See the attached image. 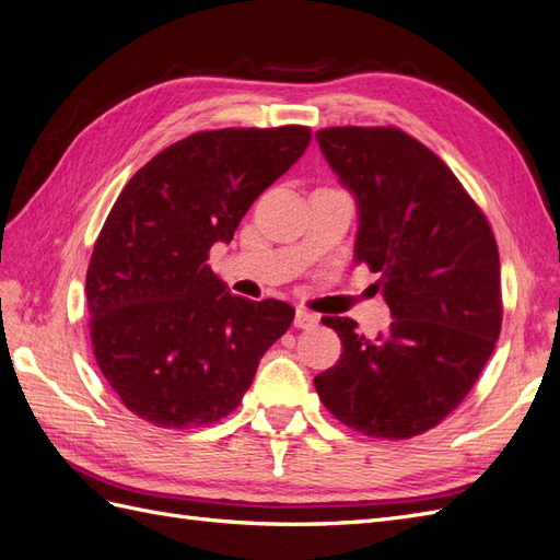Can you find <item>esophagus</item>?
<instances>
[{"mask_svg":"<svg viewBox=\"0 0 560 560\" xmlns=\"http://www.w3.org/2000/svg\"><path fill=\"white\" fill-rule=\"evenodd\" d=\"M317 324H319L317 314H312V312H307V310H298V312H295V326H298V328H314Z\"/></svg>","mask_w":560,"mask_h":560,"instance_id":"obj_1","label":"esophagus"}]
</instances>
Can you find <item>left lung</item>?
Returning <instances> with one entry per match:
<instances>
[{"label":"left lung","instance_id":"8db88e82","mask_svg":"<svg viewBox=\"0 0 560 560\" xmlns=\"http://www.w3.org/2000/svg\"><path fill=\"white\" fill-rule=\"evenodd\" d=\"M319 149L360 212L354 260L378 271L393 322L376 338L324 317L340 360L314 378L324 407L371 438L438 425L476 385L501 331L497 241L454 172L397 127H326Z\"/></svg>","mask_w":560,"mask_h":560}]
</instances>
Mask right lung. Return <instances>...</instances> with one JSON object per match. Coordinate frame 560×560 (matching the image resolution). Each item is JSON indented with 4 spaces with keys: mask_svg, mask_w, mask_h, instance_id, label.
Wrapping results in <instances>:
<instances>
[{
    "mask_svg": "<svg viewBox=\"0 0 560 560\" xmlns=\"http://www.w3.org/2000/svg\"><path fill=\"white\" fill-rule=\"evenodd\" d=\"M312 132H196L125 184L88 269L96 364L122 405L163 428L208 425L232 413L262 354L295 310L232 295L208 267L243 214L300 155Z\"/></svg>",
    "mask_w": 560,
    "mask_h": 560,
    "instance_id": "1",
    "label": "right lung"
}]
</instances>
